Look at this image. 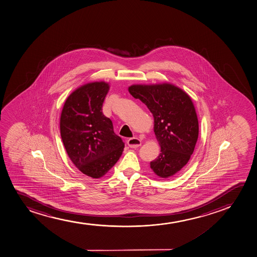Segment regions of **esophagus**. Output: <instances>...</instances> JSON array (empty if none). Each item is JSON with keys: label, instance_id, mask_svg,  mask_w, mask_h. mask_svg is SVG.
<instances>
[{"label": "esophagus", "instance_id": "1", "mask_svg": "<svg viewBox=\"0 0 257 257\" xmlns=\"http://www.w3.org/2000/svg\"><path fill=\"white\" fill-rule=\"evenodd\" d=\"M127 145L130 148H138L141 145V140L138 138H132L127 140Z\"/></svg>", "mask_w": 257, "mask_h": 257}]
</instances>
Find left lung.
Segmentation results:
<instances>
[{
    "label": "left lung",
    "instance_id": "8db88e82",
    "mask_svg": "<svg viewBox=\"0 0 257 257\" xmlns=\"http://www.w3.org/2000/svg\"><path fill=\"white\" fill-rule=\"evenodd\" d=\"M128 90L145 103L154 118L161 153L151 162V169L161 178L173 177L188 163L199 136V121L192 99L168 82L133 84Z\"/></svg>",
    "mask_w": 257,
    "mask_h": 257
}]
</instances>
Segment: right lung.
I'll use <instances>...</instances> for the list:
<instances>
[{
    "label": "right lung",
    "instance_id": "right-lung-1",
    "mask_svg": "<svg viewBox=\"0 0 257 257\" xmlns=\"http://www.w3.org/2000/svg\"><path fill=\"white\" fill-rule=\"evenodd\" d=\"M109 83L88 82L67 98L61 112L60 133L75 166L92 178L106 175L118 162L124 144L102 112Z\"/></svg>",
    "mask_w": 257,
    "mask_h": 257
}]
</instances>
